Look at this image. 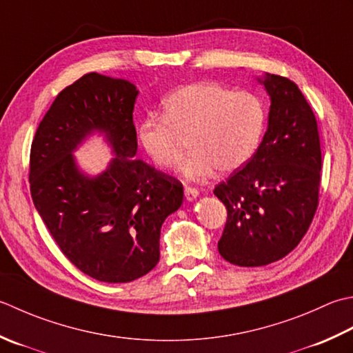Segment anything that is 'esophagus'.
<instances>
[{"instance_id":"34e87169","label":"esophagus","mask_w":353,"mask_h":353,"mask_svg":"<svg viewBox=\"0 0 353 353\" xmlns=\"http://www.w3.org/2000/svg\"><path fill=\"white\" fill-rule=\"evenodd\" d=\"M185 197H186V200H188V202H192V200H196L199 197V190L191 188V186H186Z\"/></svg>"}]
</instances>
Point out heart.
<instances>
[{
    "mask_svg": "<svg viewBox=\"0 0 353 353\" xmlns=\"http://www.w3.org/2000/svg\"><path fill=\"white\" fill-rule=\"evenodd\" d=\"M265 127L266 108L259 96L197 82L170 93L163 101V116L141 122L139 141L156 167L171 168L181 161L190 139L192 151L181 172L196 181L216 168L232 172L250 162Z\"/></svg>",
    "mask_w": 353,
    "mask_h": 353,
    "instance_id": "b5f03b06",
    "label": "heart"
}]
</instances>
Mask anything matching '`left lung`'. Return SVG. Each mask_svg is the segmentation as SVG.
<instances>
[{
	"mask_svg": "<svg viewBox=\"0 0 353 353\" xmlns=\"http://www.w3.org/2000/svg\"><path fill=\"white\" fill-rule=\"evenodd\" d=\"M271 99L268 130L243 168L214 188L228 220L219 252L237 266H265L291 252L319 206V127L299 85L279 74L257 78Z\"/></svg>",
	"mask_w": 353,
	"mask_h": 353,
	"instance_id": "obj_1",
	"label": "left lung"
}]
</instances>
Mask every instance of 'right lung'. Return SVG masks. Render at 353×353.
Instances as JSON below:
<instances>
[{
  "instance_id": "right-lung-1",
  "label": "right lung",
  "mask_w": 353,
  "mask_h": 353,
  "mask_svg": "<svg viewBox=\"0 0 353 353\" xmlns=\"http://www.w3.org/2000/svg\"><path fill=\"white\" fill-rule=\"evenodd\" d=\"M137 93L127 79L84 74L57 96L30 150L34 208L62 254L103 283L133 281L157 265L162 223L183 202L177 179L136 159ZM93 134L114 157L90 176L72 154Z\"/></svg>"
}]
</instances>
